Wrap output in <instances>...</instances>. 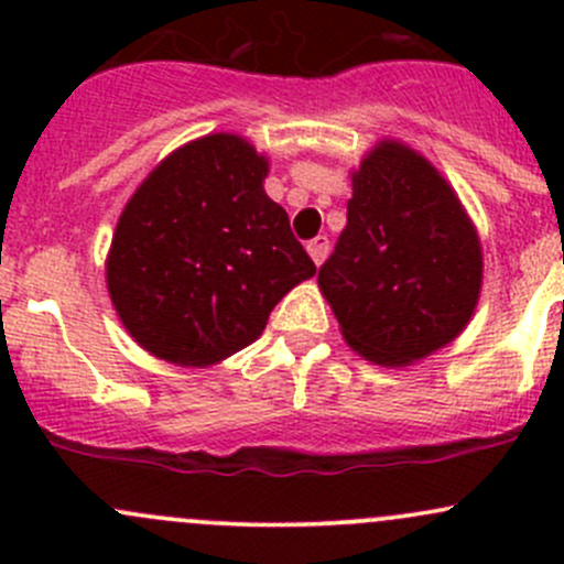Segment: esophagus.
Segmentation results:
<instances>
[{"label":"esophagus","mask_w":564,"mask_h":564,"mask_svg":"<svg viewBox=\"0 0 564 564\" xmlns=\"http://www.w3.org/2000/svg\"><path fill=\"white\" fill-rule=\"evenodd\" d=\"M327 253H329V240H327V237H316V240L308 242V256H311V259H314L316 267L322 264L324 259H327Z\"/></svg>","instance_id":"esophagus-1"}]
</instances>
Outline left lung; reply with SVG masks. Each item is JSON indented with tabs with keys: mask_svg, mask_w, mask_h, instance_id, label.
I'll return each instance as SVG.
<instances>
[{
	"mask_svg": "<svg viewBox=\"0 0 564 564\" xmlns=\"http://www.w3.org/2000/svg\"><path fill=\"white\" fill-rule=\"evenodd\" d=\"M346 209L318 267L346 344L403 368L456 340L480 300L482 248L451 182L412 147L382 139L351 172Z\"/></svg>",
	"mask_w": 564,
	"mask_h": 564,
	"instance_id": "1",
	"label": "left lung"
}]
</instances>
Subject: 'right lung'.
<instances>
[{
    "label": "right lung",
    "instance_id": "add662e5",
    "mask_svg": "<svg viewBox=\"0 0 564 564\" xmlns=\"http://www.w3.org/2000/svg\"><path fill=\"white\" fill-rule=\"evenodd\" d=\"M270 161L237 133L163 158L124 204L106 286L130 338L161 360L207 368L246 349L316 267L264 193Z\"/></svg>",
    "mask_w": 564,
    "mask_h": 564
}]
</instances>
